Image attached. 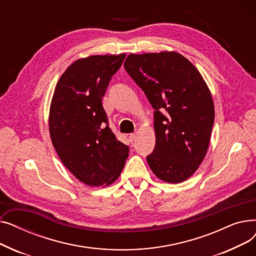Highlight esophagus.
<instances>
[{"mask_svg": "<svg viewBox=\"0 0 256 256\" xmlns=\"http://www.w3.org/2000/svg\"><path fill=\"white\" fill-rule=\"evenodd\" d=\"M136 138H137V134H130V141L132 143L136 140Z\"/></svg>", "mask_w": 256, "mask_h": 256, "instance_id": "esophagus-1", "label": "esophagus"}]
</instances>
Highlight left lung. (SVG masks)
<instances>
[{
  "label": "left lung",
  "mask_w": 256,
  "mask_h": 256,
  "mask_svg": "<svg viewBox=\"0 0 256 256\" xmlns=\"http://www.w3.org/2000/svg\"><path fill=\"white\" fill-rule=\"evenodd\" d=\"M124 68L156 110V146L147 163L166 182L188 180L208 152L214 124V102L206 80L176 52L130 54Z\"/></svg>",
  "instance_id": "1"
}]
</instances>
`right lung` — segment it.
Returning a JSON list of instances; mask_svg holds the SVG:
<instances>
[{"label":"right lung","mask_w":256,"mask_h":256,"mask_svg":"<svg viewBox=\"0 0 256 256\" xmlns=\"http://www.w3.org/2000/svg\"><path fill=\"white\" fill-rule=\"evenodd\" d=\"M126 54L80 58L67 67L50 102V140L64 166L91 186L114 182L128 156V146L116 139L102 98Z\"/></svg>","instance_id":"right-lung-1"}]
</instances>
